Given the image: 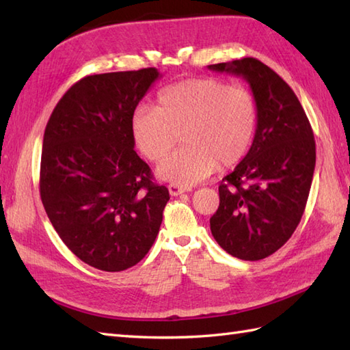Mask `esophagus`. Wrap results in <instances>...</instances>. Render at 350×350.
Instances as JSON below:
<instances>
[{"mask_svg":"<svg viewBox=\"0 0 350 350\" xmlns=\"http://www.w3.org/2000/svg\"><path fill=\"white\" fill-rule=\"evenodd\" d=\"M168 191H170V194H171V196L176 197V196H180V194H183V192H188V191H191V188H188V187H183V185L170 183V185H168Z\"/></svg>","mask_w":350,"mask_h":350,"instance_id":"34e87169","label":"esophagus"}]
</instances>
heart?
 Here are the masks:
<instances>
[{
	"label": "heart",
	"instance_id": "b5f03b06",
	"mask_svg": "<svg viewBox=\"0 0 350 350\" xmlns=\"http://www.w3.org/2000/svg\"><path fill=\"white\" fill-rule=\"evenodd\" d=\"M159 108L139 105L132 132L139 150L158 162L173 150L180 135L187 146L158 167V176L177 185L209 177L218 163L239 162L254 139L258 108L248 88L217 78H192L159 93Z\"/></svg>",
	"mask_w": 350,
	"mask_h": 350
}]
</instances>
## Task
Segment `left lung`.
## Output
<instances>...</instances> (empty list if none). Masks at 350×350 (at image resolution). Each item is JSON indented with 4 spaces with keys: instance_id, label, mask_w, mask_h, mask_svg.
<instances>
[{
    "instance_id": "1",
    "label": "left lung",
    "mask_w": 350,
    "mask_h": 350,
    "mask_svg": "<svg viewBox=\"0 0 350 350\" xmlns=\"http://www.w3.org/2000/svg\"><path fill=\"white\" fill-rule=\"evenodd\" d=\"M242 77L257 100L258 120L247 156L219 185L211 232L241 260H262L284 245L306 211L316 165L311 124L292 88L252 57L207 66Z\"/></svg>"
}]
</instances>
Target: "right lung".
I'll return each instance as SVG.
<instances>
[{
    "label": "right lung",
    "mask_w": 350,
    "mask_h": 350,
    "mask_svg": "<svg viewBox=\"0 0 350 350\" xmlns=\"http://www.w3.org/2000/svg\"><path fill=\"white\" fill-rule=\"evenodd\" d=\"M161 73L154 68L79 79L43 135L40 198L73 254L96 269L137 265L159 233L168 189L139 158L132 116Z\"/></svg>",
    "instance_id": "add662e5"
}]
</instances>
